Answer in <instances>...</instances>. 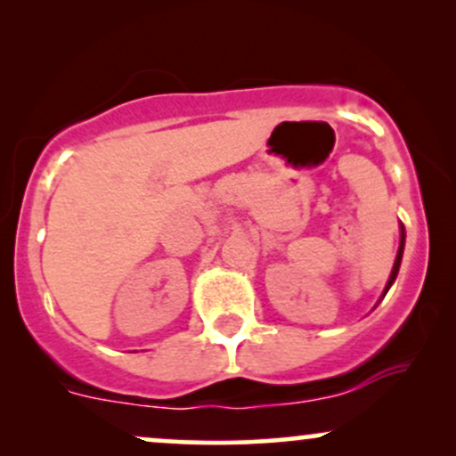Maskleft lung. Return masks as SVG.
Instances as JSON below:
<instances>
[{
  "label": "left lung",
  "instance_id": "1",
  "mask_svg": "<svg viewBox=\"0 0 456 456\" xmlns=\"http://www.w3.org/2000/svg\"><path fill=\"white\" fill-rule=\"evenodd\" d=\"M403 248H405V227L401 224V244H399V250H396V259H395V265H392V272H390V279L388 282H386L384 287V294H381V297H384L386 294H388V289L392 287V282L396 281V274H399V268H401V259H403Z\"/></svg>",
  "mask_w": 456,
  "mask_h": 456
}]
</instances>
